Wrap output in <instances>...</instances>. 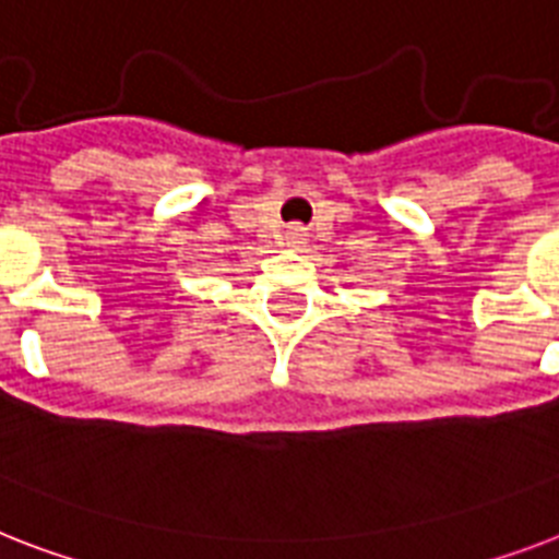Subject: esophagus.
I'll list each match as a JSON object with an SVG mask.
<instances>
[{"label": "esophagus", "instance_id": "obj_1", "mask_svg": "<svg viewBox=\"0 0 559 559\" xmlns=\"http://www.w3.org/2000/svg\"><path fill=\"white\" fill-rule=\"evenodd\" d=\"M307 240V229L301 224H289L287 226V247H301Z\"/></svg>", "mask_w": 559, "mask_h": 559}]
</instances>
